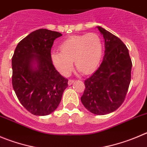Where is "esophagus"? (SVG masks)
<instances>
[{"instance_id": "obj_1", "label": "esophagus", "mask_w": 147, "mask_h": 147, "mask_svg": "<svg viewBox=\"0 0 147 147\" xmlns=\"http://www.w3.org/2000/svg\"><path fill=\"white\" fill-rule=\"evenodd\" d=\"M74 82H75V80H69V81H68V85L70 86V85H72Z\"/></svg>"}]
</instances>
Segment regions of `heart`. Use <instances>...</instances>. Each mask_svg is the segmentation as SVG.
<instances>
[{
    "mask_svg": "<svg viewBox=\"0 0 147 147\" xmlns=\"http://www.w3.org/2000/svg\"><path fill=\"white\" fill-rule=\"evenodd\" d=\"M60 51L51 52V60L57 70L64 76L73 68V60L78 70L90 74L98 68L103 54L101 38L96 33L72 35L59 45Z\"/></svg>",
    "mask_w": 147,
    "mask_h": 147,
    "instance_id": "heart-1",
    "label": "heart"
}]
</instances>
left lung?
Listing matches in <instances>:
<instances>
[{"label": "left lung", "mask_w": 147, "mask_h": 147, "mask_svg": "<svg viewBox=\"0 0 147 147\" xmlns=\"http://www.w3.org/2000/svg\"><path fill=\"white\" fill-rule=\"evenodd\" d=\"M105 38V57L101 65L85 80L81 101L91 113L104 115L118 109L124 101L131 80L132 61L123 41L97 27Z\"/></svg>", "instance_id": "left-lung-1"}]
</instances>
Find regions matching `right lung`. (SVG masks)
I'll return each mask as SVG.
<instances>
[{"label":"right lung","mask_w":147,"mask_h":147,"mask_svg":"<svg viewBox=\"0 0 147 147\" xmlns=\"http://www.w3.org/2000/svg\"><path fill=\"white\" fill-rule=\"evenodd\" d=\"M60 32L40 29L16 46L12 57V86L18 99L32 115L45 116L59 105L68 86L51 60V50Z\"/></svg>","instance_id":"add662e5"}]
</instances>
